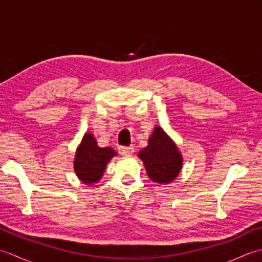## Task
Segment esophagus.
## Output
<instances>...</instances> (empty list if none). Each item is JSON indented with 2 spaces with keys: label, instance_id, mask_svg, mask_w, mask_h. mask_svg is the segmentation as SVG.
Returning <instances> with one entry per match:
<instances>
[{
  "label": "esophagus",
  "instance_id": "esophagus-1",
  "mask_svg": "<svg viewBox=\"0 0 262 262\" xmlns=\"http://www.w3.org/2000/svg\"><path fill=\"white\" fill-rule=\"evenodd\" d=\"M118 152L121 155H130L134 152V147L133 146H119Z\"/></svg>",
  "mask_w": 262,
  "mask_h": 262
}]
</instances>
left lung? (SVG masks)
I'll return each instance as SVG.
<instances>
[{
	"label": "left lung",
	"mask_w": 262,
	"mask_h": 262,
	"mask_svg": "<svg viewBox=\"0 0 262 262\" xmlns=\"http://www.w3.org/2000/svg\"><path fill=\"white\" fill-rule=\"evenodd\" d=\"M138 157L144 162L149 179L154 182L173 181L181 170V154L161 127L154 128L148 145L138 153Z\"/></svg>",
	"instance_id": "8db88e82"
}]
</instances>
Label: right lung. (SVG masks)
I'll return each mask as SVG.
<instances>
[{
    "mask_svg": "<svg viewBox=\"0 0 262 262\" xmlns=\"http://www.w3.org/2000/svg\"><path fill=\"white\" fill-rule=\"evenodd\" d=\"M116 154L115 149L110 147H99L93 135L86 133L75 155L74 169L76 176L85 185H92L99 181L103 174L105 165Z\"/></svg>",
    "mask_w": 262,
    "mask_h": 262,
    "instance_id": "obj_1",
    "label": "right lung"
}]
</instances>
